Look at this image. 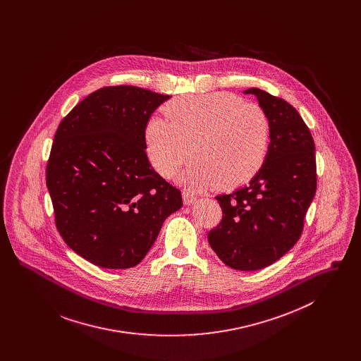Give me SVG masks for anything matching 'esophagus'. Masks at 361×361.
I'll list each match as a JSON object with an SVG mask.
<instances>
[{"mask_svg": "<svg viewBox=\"0 0 361 361\" xmlns=\"http://www.w3.org/2000/svg\"><path fill=\"white\" fill-rule=\"evenodd\" d=\"M196 195L195 193H192L190 190L188 189H184V192H183V199H184V203L185 204H192L195 200H196Z\"/></svg>", "mask_w": 361, "mask_h": 361, "instance_id": "obj_1", "label": "esophagus"}]
</instances>
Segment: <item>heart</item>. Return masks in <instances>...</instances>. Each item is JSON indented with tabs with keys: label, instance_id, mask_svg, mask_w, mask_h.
Returning <instances> with one entry per match:
<instances>
[{
	"label": "heart",
	"instance_id": "b5f03b06",
	"mask_svg": "<svg viewBox=\"0 0 361 361\" xmlns=\"http://www.w3.org/2000/svg\"><path fill=\"white\" fill-rule=\"evenodd\" d=\"M165 114L169 121L154 118L146 127L147 154L161 176L172 177L192 154L196 161L181 174L183 183L193 189L216 183L230 188L262 166L271 121L261 105L231 93H211L176 99Z\"/></svg>",
	"mask_w": 361,
	"mask_h": 361
}]
</instances>
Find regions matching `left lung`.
Returning a JSON list of instances; mask_svg holds the SVG:
<instances>
[{
	"mask_svg": "<svg viewBox=\"0 0 361 361\" xmlns=\"http://www.w3.org/2000/svg\"><path fill=\"white\" fill-rule=\"evenodd\" d=\"M243 93L255 94L267 111L271 143L246 187L215 197L224 216L209 230L208 242L227 267L258 271L283 257L302 235L317 190L315 145L291 104L258 87Z\"/></svg>",
	"mask_w": 361,
	"mask_h": 361,
	"instance_id": "1",
	"label": "left lung"
}]
</instances>
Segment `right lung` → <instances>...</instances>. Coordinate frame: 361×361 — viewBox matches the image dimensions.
Wrapping results in <instances>:
<instances>
[{"label": "right lung", "mask_w": 361, "mask_h": 361, "mask_svg": "<svg viewBox=\"0 0 361 361\" xmlns=\"http://www.w3.org/2000/svg\"><path fill=\"white\" fill-rule=\"evenodd\" d=\"M169 99L137 86H105L59 123L46 168L55 226L71 250L106 269L137 265L181 190L149 162L145 131Z\"/></svg>", "instance_id": "add662e5"}]
</instances>
